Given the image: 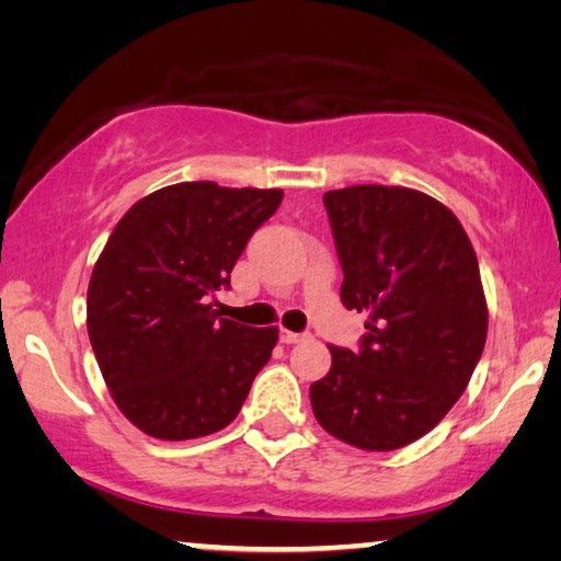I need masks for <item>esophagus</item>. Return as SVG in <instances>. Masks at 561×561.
<instances>
[{"label":"esophagus","instance_id":"esophagus-1","mask_svg":"<svg viewBox=\"0 0 561 561\" xmlns=\"http://www.w3.org/2000/svg\"><path fill=\"white\" fill-rule=\"evenodd\" d=\"M306 336H309V334H298V332H290V329H280V342L283 344H298V342H304Z\"/></svg>","mask_w":561,"mask_h":561}]
</instances>
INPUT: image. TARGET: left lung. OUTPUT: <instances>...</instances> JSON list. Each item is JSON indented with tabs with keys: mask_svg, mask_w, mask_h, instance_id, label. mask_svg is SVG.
Masks as SVG:
<instances>
[{
	"mask_svg": "<svg viewBox=\"0 0 561 561\" xmlns=\"http://www.w3.org/2000/svg\"><path fill=\"white\" fill-rule=\"evenodd\" d=\"M344 280L342 304L365 311L359 352L329 347L311 386L313 416L367 451L432 432L470 382L488 336L478 255L447 206L403 186L327 191Z\"/></svg>",
	"mask_w": 561,
	"mask_h": 561,
	"instance_id": "left-lung-1",
	"label": "left lung"
}]
</instances>
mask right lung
<instances>
[{"label":"right lung","instance_id":"1","mask_svg":"<svg viewBox=\"0 0 561 561\" xmlns=\"http://www.w3.org/2000/svg\"><path fill=\"white\" fill-rule=\"evenodd\" d=\"M280 188L175 183L114 227L87 294V327L117 409L148 436L198 439L232 424L271 359L278 329L211 311Z\"/></svg>","mask_w":561,"mask_h":561}]
</instances>
